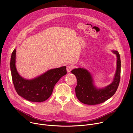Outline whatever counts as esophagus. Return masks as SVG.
<instances>
[{"mask_svg": "<svg viewBox=\"0 0 133 133\" xmlns=\"http://www.w3.org/2000/svg\"><path fill=\"white\" fill-rule=\"evenodd\" d=\"M74 68V66L72 65H68L67 66V72H70L71 70Z\"/></svg>", "mask_w": 133, "mask_h": 133, "instance_id": "1", "label": "esophagus"}]
</instances>
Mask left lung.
Listing matches in <instances>:
<instances>
[{
  "mask_svg": "<svg viewBox=\"0 0 133 133\" xmlns=\"http://www.w3.org/2000/svg\"><path fill=\"white\" fill-rule=\"evenodd\" d=\"M117 56V69L112 82L104 88L97 89L94 86L90 72L83 68L71 70L77 80L75 88L76 95L82 103L87 105H97L103 103L112 96L119 86L121 78V62L119 54L117 51L112 50Z\"/></svg>",
  "mask_w": 133,
  "mask_h": 133,
  "instance_id": "1",
  "label": "left lung"
}]
</instances>
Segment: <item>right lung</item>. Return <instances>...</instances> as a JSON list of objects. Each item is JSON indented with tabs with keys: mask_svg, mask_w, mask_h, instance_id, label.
<instances>
[{
	"mask_svg": "<svg viewBox=\"0 0 133 133\" xmlns=\"http://www.w3.org/2000/svg\"><path fill=\"white\" fill-rule=\"evenodd\" d=\"M16 49L12 52L10 70L15 90L19 95L32 102H43L52 94L55 84L67 74L66 67L50 69L31 80L21 77L16 68Z\"/></svg>",
	"mask_w": 133,
	"mask_h": 133,
	"instance_id": "1",
	"label": "right lung"
}]
</instances>
